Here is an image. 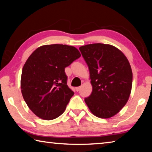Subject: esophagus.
Returning a JSON list of instances; mask_svg holds the SVG:
<instances>
[{"mask_svg":"<svg viewBox=\"0 0 152 152\" xmlns=\"http://www.w3.org/2000/svg\"><path fill=\"white\" fill-rule=\"evenodd\" d=\"M76 91H77V92L80 91V87H76Z\"/></svg>","mask_w":152,"mask_h":152,"instance_id":"esophagus-1","label":"esophagus"}]
</instances>
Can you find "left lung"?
Wrapping results in <instances>:
<instances>
[{"label": "left lung", "instance_id": "1", "mask_svg": "<svg viewBox=\"0 0 152 152\" xmlns=\"http://www.w3.org/2000/svg\"><path fill=\"white\" fill-rule=\"evenodd\" d=\"M88 66L92 91L85 98L92 114L107 119L125 106L132 87V68L125 56L114 46L93 43L79 48Z\"/></svg>", "mask_w": 152, "mask_h": 152}]
</instances>
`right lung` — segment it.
<instances>
[{"label": "right lung", "mask_w": 152, "mask_h": 152, "mask_svg": "<svg viewBox=\"0 0 152 152\" xmlns=\"http://www.w3.org/2000/svg\"><path fill=\"white\" fill-rule=\"evenodd\" d=\"M76 48L62 44L38 48L23 68L20 88L31 111L52 120L62 114L74 92L67 85L65 68L80 57Z\"/></svg>", "instance_id": "obj_1"}]
</instances>
